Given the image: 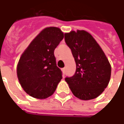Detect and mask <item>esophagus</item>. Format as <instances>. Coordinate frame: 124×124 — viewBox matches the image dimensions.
I'll list each match as a JSON object with an SVG mask.
<instances>
[{
    "instance_id": "1",
    "label": "esophagus",
    "mask_w": 124,
    "mask_h": 124,
    "mask_svg": "<svg viewBox=\"0 0 124 124\" xmlns=\"http://www.w3.org/2000/svg\"><path fill=\"white\" fill-rule=\"evenodd\" d=\"M61 70H62V72H63V74H65V68H63Z\"/></svg>"
}]
</instances>
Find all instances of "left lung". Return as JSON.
<instances>
[{"label": "left lung", "instance_id": "8db88e82", "mask_svg": "<svg viewBox=\"0 0 124 124\" xmlns=\"http://www.w3.org/2000/svg\"><path fill=\"white\" fill-rule=\"evenodd\" d=\"M65 41L76 65L74 75L65 80L76 97L82 100L96 98L107 87L111 75V67L105 53L85 31L65 33Z\"/></svg>", "mask_w": 124, "mask_h": 124}]
</instances>
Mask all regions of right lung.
<instances>
[{
    "label": "right lung",
    "mask_w": 124,
    "mask_h": 124,
    "mask_svg": "<svg viewBox=\"0 0 124 124\" xmlns=\"http://www.w3.org/2000/svg\"><path fill=\"white\" fill-rule=\"evenodd\" d=\"M64 37L59 28L42 30L23 52L17 67L21 87L30 96L46 99L52 95L62 79L54 50Z\"/></svg>",
    "instance_id": "1"
}]
</instances>
